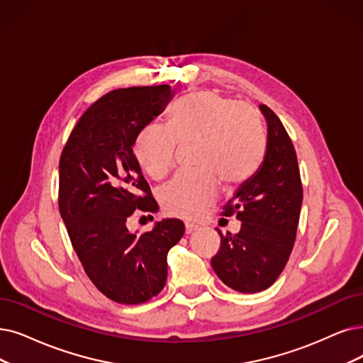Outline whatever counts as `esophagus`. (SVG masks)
<instances>
[{
    "instance_id": "obj_1",
    "label": "esophagus",
    "mask_w": 363,
    "mask_h": 363,
    "mask_svg": "<svg viewBox=\"0 0 363 363\" xmlns=\"http://www.w3.org/2000/svg\"><path fill=\"white\" fill-rule=\"evenodd\" d=\"M198 225L195 223H186V234H194L195 230H198Z\"/></svg>"
}]
</instances>
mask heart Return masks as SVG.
I'll return each instance as SVG.
<instances>
[{
  "mask_svg": "<svg viewBox=\"0 0 363 363\" xmlns=\"http://www.w3.org/2000/svg\"><path fill=\"white\" fill-rule=\"evenodd\" d=\"M198 140L199 168L176 174L161 191L168 214L195 219L217 198L219 176L235 184L250 177L264 153V133L257 111L216 91L192 94L168 114V128L149 123L137 134L134 155L152 179H162L176 159L177 141Z\"/></svg>",
  "mask_w": 363,
  "mask_h": 363,
  "instance_id": "obj_1",
  "label": "heart"
}]
</instances>
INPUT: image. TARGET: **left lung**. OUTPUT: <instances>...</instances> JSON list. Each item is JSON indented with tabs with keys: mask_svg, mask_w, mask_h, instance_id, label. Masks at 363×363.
Segmentation results:
<instances>
[{
	"mask_svg": "<svg viewBox=\"0 0 363 363\" xmlns=\"http://www.w3.org/2000/svg\"><path fill=\"white\" fill-rule=\"evenodd\" d=\"M268 123L264 162L244 182L222 216H237L238 234L220 230V247L211 257L214 272L241 294L265 291L284 269L292 253L302 206V182L294 143L281 121L260 104Z\"/></svg>",
	"mask_w": 363,
	"mask_h": 363,
	"instance_id": "left-lung-1",
	"label": "left lung"
}]
</instances>
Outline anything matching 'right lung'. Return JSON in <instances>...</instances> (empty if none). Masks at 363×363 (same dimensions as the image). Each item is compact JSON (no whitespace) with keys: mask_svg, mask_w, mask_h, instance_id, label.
Instances as JSON below:
<instances>
[{"mask_svg":"<svg viewBox=\"0 0 363 363\" xmlns=\"http://www.w3.org/2000/svg\"><path fill=\"white\" fill-rule=\"evenodd\" d=\"M172 95L168 84L106 94L82 114L60 159L57 204L72 249L98 291L126 306L162 291L168 250L184 234L180 219L159 222L141 235L126 226L135 210L157 211L133 146Z\"/></svg>","mask_w":363,"mask_h":363,"instance_id":"right-lung-1","label":"right lung"}]
</instances>
